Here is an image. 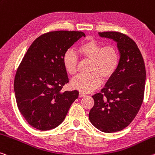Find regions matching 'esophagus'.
<instances>
[{"label": "esophagus", "mask_w": 155, "mask_h": 155, "mask_svg": "<svg viewBox=\"0 0 155 155\" xmlns=\"http://www.w3.org/2000/svg\"><path fill=\"white\" fill-rule=\"evenodd\" d=\"M78 96H79V97H85V94H83V92H79V94H78Z\"/></svg>", "instance_id": "obj_1"}]
</instances>
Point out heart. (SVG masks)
Here are the masks:
<instances>
[{"mask_svg": "<svg viewBox=\"0 0 155 155\" xmlns=\"http://www.w3.org/2000/svg\"><path fill=\"white\" fill-rule=\"evenodd\" d=\"M77 54L91 61L89 74H79L71 81L72 88L87 93L98 87L101 80L110 78L115 72L119 64V53L114 45L103 47L102 44L90 38L77 47ZM78 58L71 51H67L63 57V64L68 74H74L77 71Z\"/></svg>", "mask_w": 155, "mask_h": 155, "instance_id": "b5f03b06", "label": "heart"}]
</instances>
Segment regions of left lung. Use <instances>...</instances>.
<instances>
[{
  "instance_id": "8db88e82",
  "label": "left lung",
  "mask_w": 155,
  "mask_h": 155,
  "mask_svg": "<svg viewBox=\"0 0 155 155\" xmlns=\"http://www.w3.org/2000/svg\"><path fill=\"white\" fill-rule=\"evenodd\" d=\"M99 35L117 43L120 59L105 87L92 96L94 105L89 119L98 130L110 133L124 129L136 117L143 103L146 73L141 51L132 38L117 31Z\"/></svg>"
}]
</instances>
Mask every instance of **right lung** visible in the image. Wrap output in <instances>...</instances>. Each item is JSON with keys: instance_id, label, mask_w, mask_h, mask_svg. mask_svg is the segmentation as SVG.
I'll list each match as a JSON object with an SVG mask.
<instances>
[{"instance_id": "1", "label": "right lung", "mask_w": 155, "mask_h": 155, "mask_svg": "<svg viewBox=\"0 0 155 155\" xmlns=\"http://www.w3.org/2000/svg\"><path fill=\"white\" fill-rule=\"evenodd\" d=\"M83 36L82 31H50L36 38L25 54L14 78V93L19 111L34 128L45 131L59 126L78 97L77 90L61 92L69 82L63 57Z\"/></svg>"}]
</instances>
